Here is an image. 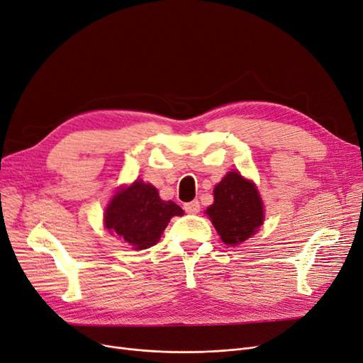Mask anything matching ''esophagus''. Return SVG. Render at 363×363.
<instances>
[{
    "mask_svg": "<svg viewBox=\"0 0 363 363\" xmlns=\"http://www.w3.org/2000/svg\"><path fill=\"white\" fill-rule=\"evenodd\" d=\"M184 209H185V212H189V213H199V211H200L199 200H191V202L185 203Z\"/></svg>",
    "mask_w": 363,
    "mask_h": 363,
    "instance_id": "esophagus-1",
    "label": "esophagus"
}]
</instances>
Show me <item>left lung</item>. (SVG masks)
Listing matches in <instances>:
<instances>
[{
    "instance_id": "obj_1",
    "label": "left lung",
    "mask_w": 363,
    "mask_h": 363,
    "mask_svg": "<svg viewBox=\"0 0 363 363\" xmlns=\"http://www.w3.org/2000/svg\"><path fill=\"white\" fill-rule=\"evenodd\" d=\"M227 245H238L257 232L263 223V203L252 182L229 172L213 190V205L206 211Z\"/></svg>"
}]
</instances>
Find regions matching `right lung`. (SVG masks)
<instances>
[{
    "mask_svg": "<svg viewBox=\"0 0 363 363\" xmlns=\"http://www.w3.org/2000/svg\"><path fill=\"white\" fill-rule=\"evenodd\" d=\"M182 213L177 203L161 200L155 186L136 181L113 196L104 224L134 250H146L158 242L170 218Z\"/></svg>",
    "mask_w": 363,
    "mask_h": 363,
    "instance_id": "obj_1",
    "label": "right lung"
}]
</instances>
